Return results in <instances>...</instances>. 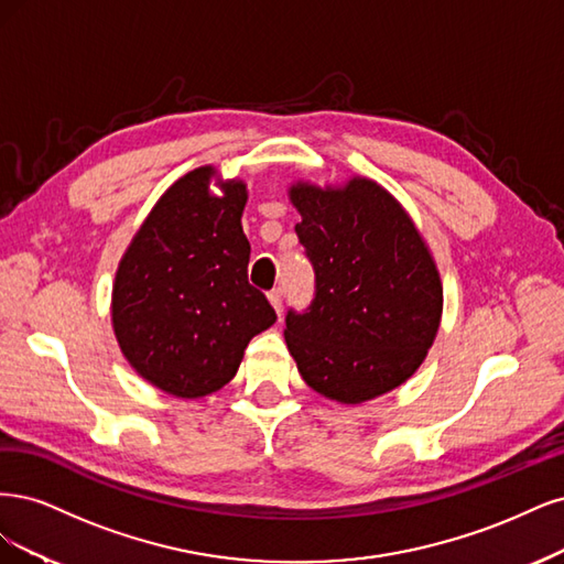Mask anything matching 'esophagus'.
Returning a JSON list of instances; mask_svg holds the SVG:
<instances>
[{"mask_svg":"<svg viewBox=\"0 0 564 564\" xmlns=\"http://www.w3.org/2000/svg\"><path fill=\"white\" fill-rule=\"evenodd\" d=\"M267 297H269L271 306H274V308H276V314L281 316V312H283V290H281V288H274V290H269V293H267Z\"/></svg>","mask_w":564,"mask_h":564,"instance_id":"esophagus-1","label":"esophagus"}]
</instances>
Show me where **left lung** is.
Masks as SVG:
<instances>
[{"instance_id": "left-lung-1", "label": "left lung", "mask_w": 564, "mask_h": 564, "mask_svg": "<svg viewBox=\"0 0 564 564\" xmlns=\"http://www.w3.org/2000/svg\"><path fill=\"white\" fill-rule=\"evenodd\" d=\"M314 267V300L288 308L285 341L302 379L339 403L395 389L422 366L438 333L443 288L420 231L372 180L344 189H290Z\"/></svg>"}]
</instances>
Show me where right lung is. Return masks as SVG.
<instances>
[{
    "instance_id": "add662e5",
    "label": "right lung",
    "mask_w": 564,
    "mask_h": 564,
    "mask_svg": "<svg viewBox=\"0 0 564 564\" xmlns=\"http://www.w3.org/2000/svg\"><path fill=\"white\" fill-rule=\"evenodd\" d=\"M213 169L159 198L117 271L112 321L131 366L161 391L196 398L225 387L248 341L276 321L248 283L246 185L208 192Z\"/></svg>"
}]
</instances>
